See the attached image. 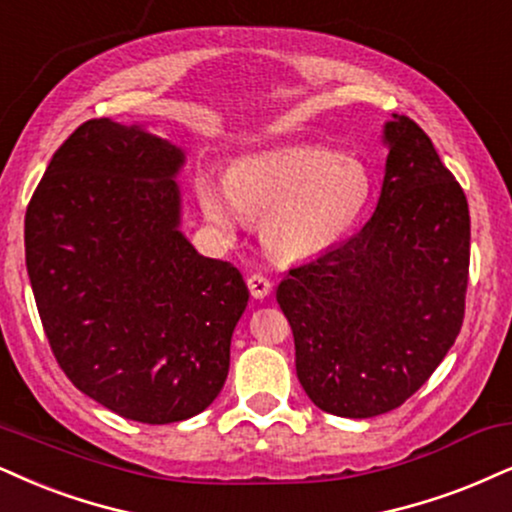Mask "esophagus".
I'll use <instances>...</instances> for the list:
<instances>
[{"label": "esophagus", "mask_w": 512, "mask_h": 512, "mask_svg": "<svg viewBox=\"0 0 512 512\" xmlns=\"http://www.w3.org/2000/svg\"><path fill=\"white\" fill-rule=\"evenodd\" d=\"M246 285H249V292L254 299H266V296L270 294V289H273V285H270L268 277H263L261 273H254L246 280Z\"/></svg>", "instance_id": "1"}]
</instances>
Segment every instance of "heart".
I'll list each match as a JSON object with an SVG mask.
<instances>
[{
    "label": "heart",
    "instance_id": "obj_1",
    "mask_svg": "<svg viewBox=\"0 0 512 512\" xmlns=\"http://www.w3.org/2000/svg\"><path fill=\"white\" fill-rule=\"evenodd\" d=\"M372 197L365 163L318 147H282L244 156L225 185L201 178L197 199L206 220L235 235L244 220L261 221V242L277 261H311L358 225Z\"/></svg>",
    "mask_w": 512,
    "mask_h": 512
}]
</instances>
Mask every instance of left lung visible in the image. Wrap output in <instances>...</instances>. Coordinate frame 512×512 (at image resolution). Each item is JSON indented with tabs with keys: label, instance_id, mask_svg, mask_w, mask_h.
Wrapping results in <instances>:
<instances>
[{
	"label": "left lung",
	"instance_id": "8db88e82",
	"mask_svg": "<svg viewBox=\"0 0 512 512\" xmlns=\"http://www.w3.org/2000/svg\"><path fill=\"white\" fill-rule=\"evenodd\" d=\"M382 142L389 154L372 218L277 287L301 387L339 418H375L410 399L465 313L468 199L408 116L394 113Z\"/></svg>",
	"mask_w": 512,
	"mask_h": 512
}]
</instances>
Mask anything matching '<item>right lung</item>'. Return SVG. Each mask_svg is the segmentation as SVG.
<instances>
[{
	"mask_svg": "<svg viewBox=\"0 0 512 512\" xmlns=\"http://www.w3.org/2000/svg\"><path fill=\"white\" fill-rule=\"evenodd\" d=\"M185 151L144 125L82 123L25 213V266L56 361L123 418L168 425L211 406L249 289L180 230Z\"/></svg>",
	"mask_w": 512,
	"mask_h": 512,
	"instance_id": "add662e5",
	"label": "right lung"
}]
</instances>
